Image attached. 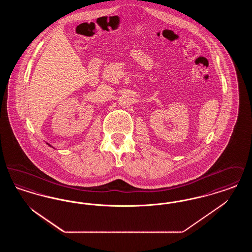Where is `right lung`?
<instances>
[{"label": "right lung", "mask_w": 252, "mask_h": 252, "mask_svg": "<svg viewBox=\"0 0 252 252\" xmlns=\"http://www.w3.org/2000/svg\"><path fill=\"white\" fill-rule=\"evenodd\" d=\"M48 144L49 146H51V145H50V144Z\"/></svg>", "instance_id": "obj_1"}]
</instances>
